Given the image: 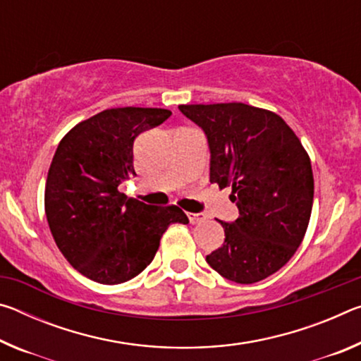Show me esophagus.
Segmentation results:
<instances>
[{"instance_id": "1", "label": "esophagus", "mask_w": 361, "mask_h": 361, "mask_svg": "<svg viewBox=\"0 0 361 361\" xmlns=\"http://www.w3.org/2000/svg\"><path fill=\"white\" fill-rule=\"evenodd\" d=\"M188 218H189V223L191 224H199L205 221V215L204 213H188Z\"/></svg>"}]
</instances>
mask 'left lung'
Listing matches in <instances>:
<instances>
[{
	"mask_svg": "<svg viewBox=\"0 0 361 361\" xmlns=\"http://www.w3.org/2000/svg\"><path fill=\"white\" fill-rule=\"evenodd\" d=\"M210 148V181L232 188L239 209L219 221L224 243L207 255L210 267L235 283H255L291 259L307 231L314 202L309 154L279 114L245 103L180 105Z\"/></svg>",
	"mask_w": 361,
	"mask_h": 361,
	"instance_id": "left-lung-1",
	"label": "left lung"
}]
</instances>
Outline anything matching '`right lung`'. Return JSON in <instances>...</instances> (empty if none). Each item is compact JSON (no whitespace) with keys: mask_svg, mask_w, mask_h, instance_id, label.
Wrapping results in <instances>:
<instances>
[{"mask_svg":"<svg viewBox=\"0 0 361 361\" xmlns=\"http://www.w3.org/2000/svg\"><path fill=\"white\" fill-rule=\"evenodd\" d=\"M170 114L162 108L105 109L79 122L57 146L44 192L49 228L66 261L97 283L138 276L169 226L189 223L176 205H148L119 192L121 183L135 176V138Z\"/></svg>","mask_w":361,"mask_h":361,"instance_id":"right-lung-1","label":"right lung"}]
</instances>
